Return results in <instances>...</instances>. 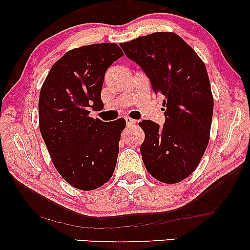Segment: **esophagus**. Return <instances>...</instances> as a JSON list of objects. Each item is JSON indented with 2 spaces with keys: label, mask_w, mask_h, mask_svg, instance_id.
<instances>
[{
  "label": "esophagus",
  "mask_w": 250,
  "mask_h": 250,
  "mask_svg": "<svg viewBox=\"0 0 250 250\" xmlns=\"http://www.w3.org/2000/svg\"><path fill=\"white\" fill-rule=\"evenodd\" d=\"M125 121H126V124H127V125H133V124H135V121H134V119H132V118H129V117H125Z\"/></svg>",
  "instance_id": "1"
}]
</instances>
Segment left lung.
<instances>
[{
	"mask_svg": "<svg viewBox=\"0 0 250 250\" xmlns=\"http://www.w3.org/2000/svg\"><path fill=\"white\" fill-rule=\"evenodd\" d=\"M121 47L142 68L155 94L164 97V125L139 123L146 134L140 148L146 168L160 182H181L199 165L209 141L214 100L206 66L174 33L149 34Z\"/></svg>",
	"mask_w": 250,
	"mask_h": 250,
	"instance_id": "1",
	"label": "left lung"
}]
</instances>
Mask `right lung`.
<instances>
[{
	"mask_svg": "<svg viewBox=\"0 0 250 250\" xmlns=\"http://www.w3.org/2000/svg\"><path fill=\"white\" fill-rule=\"evenodd\" d=\"M122 56L115 43L68 51L41 88V134L57 170L76 189H98L115 170L125 119L107 123L88 114L104 108V74Z\"/></svg>",
	"mask_w": 250,
	"mask_h": 250,
	"instance_id": "right-lung-1",
	"label": "right lung"
}]
</instances>
